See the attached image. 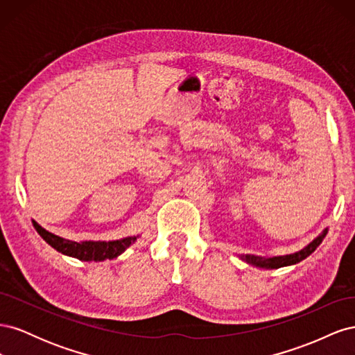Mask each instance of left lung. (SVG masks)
<instances>
[{"label":"left lung","instance_id":"left-lung-1","mask_svg":"<svg viewBox=\"0 0 355 355\" xmlns=\"http://www.w3.org/2000/svg\"><path fill=\"white\" fill-rule=\"evenodd\" d=\"M327 230L318 235V237L308 244L304 250H300L297 253L293 254H287V256H277V257H259V256H245V261L250 262L256 266H262V268H282V266H287V265H293L297 263L300 261H304L305 257H308L311 253H313L317 247L320 245V243L323 241V239L326 237Z\"/></svg>","mask_w":355,"mask_h":355}]
</instances>
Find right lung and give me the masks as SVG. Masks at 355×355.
<instances>
[{
    "label": "right lung",
    "instance_id": "1",
    "mask_svg": "<svg viewBox=\"0 0 355 355\" xmlns=\"http://www.w3.org/2000/svg\"><path fill=\"white\" fill-rule=\"evenodd\" d=\"M32 223H34L37 232L53 247V249H56L63 254L77 257V259L85 261V262L114 259V257L121 254L128 245L136 241V237H127L123 240L108 241V243L106 241L77 243V241H69V240L58 237V235L46 231L44 228H41L37 222H32Z\"/></svg>",
    "mask_w": 355,
    "mask_h": 355
}]
</instances>
